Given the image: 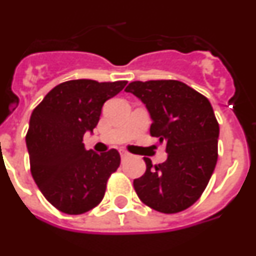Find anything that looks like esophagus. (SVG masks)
<instances>
[{
	"label": "esophagus",
	"instance_id": "34e87169",
	"mask_svg": "<svg viewBox=\"0 0 256 256\" xmlns=\"http://www.w3.org/2000/svg\"><path fill=\"white\" fill-rule=\"evenodd\" d=\"M120 156H122V159H128V158H130V154L128 152V151H126V150H120Z\"/></svg>",
	"mask_w": 256,
	"mask_h": 256
}]
</instances>
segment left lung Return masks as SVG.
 <instances>
[{"instance_id":"1","label":"left lung","mask_w":256,"mask_h":256,"mask_svg":"<svg viewBox=\"0 0 256 256\" xmlns=\"http://www.w3.org/2000/svg\"><path fill=\"white\" fill-rule=\"evenodd\" d=\"M130 92L146 105L150 133L165 144L168 159L133 180L144 205L164 214L186 210L206 188L218 160L219 124L204 94L173 79L130 83Z\"/></svg>"}]
</instances>
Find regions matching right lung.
<instances>
[{"label": "right lung", "mask_w": 256, "mask_h": 256, "mask_svg": "<svg viewBox=\"0 0 256 256\" xmlns=\"http://www.w3.org/2000/svg\"><path fill=\"white\" fill-rule=\"evenodd\" d=\"M126 84L68 80L32 112L26 136L32 177L50 204L65 214L78 216L100 204L108 180L120 165L115 148L100 155L86 150L83 136L97 126L105 101Z\"/></svg>", "instance_id": "add662e5"}]
</instances>
